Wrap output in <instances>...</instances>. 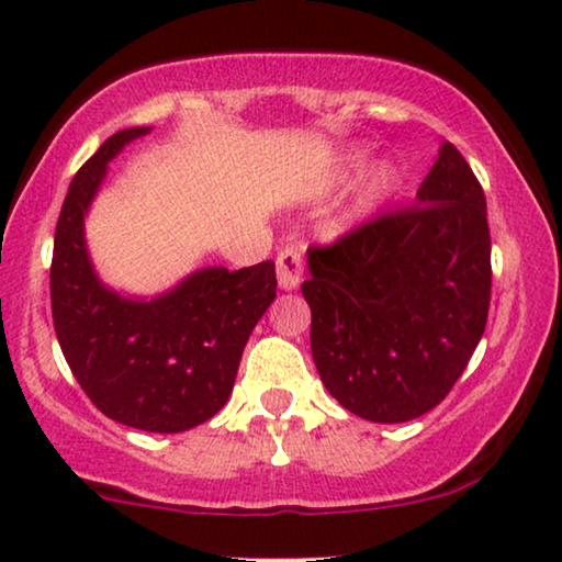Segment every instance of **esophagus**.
<instances>
[{"mask_svg":"<svg viewBox=\"0 0 562 562\" xmlns=\"http://www.w3.org/2000/svg\"><path fill=\"white\" fill-rule=\"evenodd\" d=\"M303 267H305V251L303 246H285L277 254V282L280 290H297L303 282Z\"/></svg>","mask_w":562,"mask_h":562,"instance_id":"esophagus-1","label":"esophagus"}]
</instances>
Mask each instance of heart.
Returning <instances> with one entry per match:
<instances>
[{"label": "heart", "instance_id": "heart-1", "mask_svg": "<svg viewBox=\"0 0 562 562\" xmlns=\"http://www.w3.org/2000/svg\"><path fill=\"white\" fill-rule=\"evenodd\" d=\"M401 190V169L393 159H375L359 175L355 192H351V213L370 215L391 203L395 192Z\"/></svg>", "mask_w": 562, "mask_h": 562}]
</instances>
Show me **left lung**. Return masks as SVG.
I'll return each instance as SVG.
<instances>
[{
  "label": "left lung",
  "instance_id": "1",
  "mask_svg": "<svg viewBox=\"0 0 562 562\" xmlns=\"http://www.w3.org/2000/svg\"><path fill=\"white\" fill-rule=\"evenodd\" d=\"M308 272L326 391L375 424L424 416L458 383L488 318V211L473 169L445 140L414 205L308 249Z\"/></svg>",
  "mask_w": 562,
  "mask_h": 562
}]
</instances>
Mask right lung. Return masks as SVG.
<instances>
[{
  "mask_svg": "<svg viewBox=\"0 0 562 562\" xmlns=\"http://www.w3.org/2000/svg\"><path fill=\"white\" fill-rule=\"evenodd\" d=\"M136 125L104 140L71 179L54 238L50 308L69 368L112 422L177 434L226 406L254 326L274 301V261L228 272L194 269L156 295H128L97 272L85 223L108 167Z\"/></svg>",
  "mask_w": 562,
  "mask_h": 562,
  "instance_id": "right-lung-1",
  "label": "right lung"
}]
</instances>
